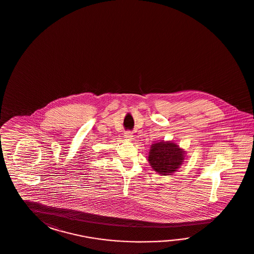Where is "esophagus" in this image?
<instances>
[{"label":"esophagus","instance_id":"esophagus-1","mask_svg":"<svg viewBox=\"0 0 254 254\" xmlns=\"http://www.w3.org/2000/svg\"><path fill=\"white\" fill-rule=\"evenodd\" d=\"M132 137H133V134H132V132H131V131H130V130L125 131V133H124V138H125V139H127V140H131V139H132Z\"/></svg>","mask_w":254,"mask_h":254}]
</instances>
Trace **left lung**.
Masks as SVG:
<instances>
[{
	"label": "left lung",
	"mask_w": 254,
	"mask_h": 254,
	"mask_svg": "<svg viewBox=\"0 0 254 254\" xmlns=\"http://www.w3.org/2000/svg\"><path fill=\"white\" fill-rule=\"evenodd\" d=\"M187 151L173 141H160L151 144L148 162L153 171L161 176H172L183 165Z\"/></svg>",
	"instance_id": "left-lung-1"
}]
</instances>
